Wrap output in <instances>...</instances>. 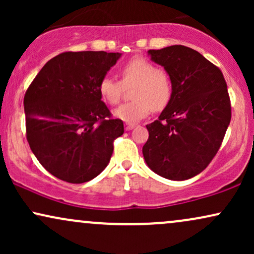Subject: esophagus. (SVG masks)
I'll use <instances>...</instances> for the list:
<instances>
[{
	"instance_id": "34e87169",
	"label": "esophagus",
	"mask_w": 254,
	"mask_h": 254,
	"mask_svg": "<svg viewBox=\"0 0 254 254\" xmlns=\"http://www.w3.org/2000/svg\"><path fill=\"white\" fill-rule=\"evenodd\" d=\"M133 127H135V124H129V123H127V124H125V130H127V131H129V130H132Z\"/></svg>"
}]
</instances>
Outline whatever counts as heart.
Returning a JSON list of instances; mask_svg holds the SVG:
<instances>
[{
  "mask_svg": "<svg viewBox=\"0 0 254 254\" xmlns=\"http://www.w3.org/2000/svg\"><path fill=\"white\" fill-rule=\"evenodd\" d=\"M122 80L105 76L99 82V93L106 103L116 105L121 101L125 87L133 86L131 90L132 101L125 103L113 111L116 117L127 123H136L154 111L167 106L173 93L170 75L156 64L137 57L123 64L121 68Z\"/></svg>",
  "mask_w": 254,
  "mask_h": 254,
  "instance_id": "heart-1",
  "label": "heart"
}]
</instances>
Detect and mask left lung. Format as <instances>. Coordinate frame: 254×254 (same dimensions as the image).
<instances>
[{
  "label": "left lung",
  "instance_id": "1",
  "mask_svg": "<svg viewBox=\"0 0 254 254\" xmlns=\"http://www.w3.org/2000/svg\"><path fill=\"white\" fill-rule=\"evenodd\" d=\"M170 75L173 93L157 121L147 125L143 156L151 171L171 180L199 174L222 144L232 107L222 71L193 49L149 50Z\"/></svg>",
  "mask_w": 254,
  "mask_h": 254
}]
</instances>
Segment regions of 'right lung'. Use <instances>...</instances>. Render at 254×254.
<instances>
[{
    "mask_svg": "<svg viewBox=\"0 0 254 254\" xmlns=\"http://www.w3.org/2000/svg\"><path fill=\"white\" fill-rule=\"evenodd\" d=\"M122 54L63 52L51 58L24 98L26 137L49 173L63 182H89L105 170L113 142L124 133L101 101L99 82Z\"/></svg>",
    "mask_w": 254,
    "mask_h": 254,
    "instance_id": "obj_1",
    "label": "right lung"
}]
</instances>
